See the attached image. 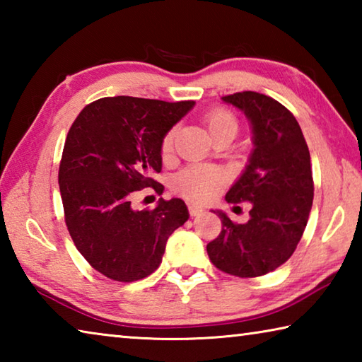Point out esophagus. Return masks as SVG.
I'll use <instances>...</instances> for the list:
<instances>
[{
    "label": "esophagus",
    "instance_id": "34e87169",
    "mask_svg": "<svg viewBox=\"0 0 362 362\" xmlns=\"http://www.w3.org/2000/svg\"><path fill=\"white\" fill-rule=\"evenodd\" d=\"M188 212L192 217H196V216H201V214L204 212V209L198 204H188Z\"/></svg>",
    "mask_w": 362,
    "mask_h": 362
}]
</instances>
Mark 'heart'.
<instances>
[{
    "label": "heart",
    "mask_w": 362,
    "mask_h": 362,
    "mask_svg": "<svg viewBox=\"0 0 362 362\" xmlns=\"http://www.w3.org/2000/svg\"><path fill=\"white\" fill-rule=\"evenodd\" d=\"M204 124L207 131L216 140L220 136L235 137L238 132V121L233 113L225 108H212L204 115ZM177 131L175 127L169 129L161 140V155L168 158L173 155ZM225 183V174L222 170L212 166L194 164L182 169L179 174L174 175L173 185L174 192L182 194L189 201H209L216 196L218 188Z\"/></svg>",
    "instance_id": "b5f03b06"
}]
</instances>
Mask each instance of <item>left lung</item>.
<instances>
[{
	"instance_id": "left-lung-1",
	"label": "left lung",
	"mask_w": 362,
	"mask_h": 362,
	"mask_svg": "<svg viewBox=\"0 0 362 362\" xmlns=\"http://www.w3.org/2000/svg\"><path fill=\"white\" fill-rule=\"evenodd\" d=\"M222 100L247 116L255 146L225 199L247 201L252 209L246 223L214 211L222 231L207 244V255L233 276H263L289 260L308 222L315 194L308 145L296 116L272 97L243 90Z\"/></svg>"
}]
</instances>
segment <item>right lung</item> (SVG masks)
I'll list each match as a JSON object with an SVG mask.
<instances>
[{
	"label": "right lung",
	"mask_w": 362,
	"mask_h": 362,
	"mask_svg": "<svg viewBox=\"0 0 362 362\" xmlns=\"http://www.w3.org/2000/svg\"><path fill=\"white\" fill-rule=\"evenodd\" d=\"M193 100L164 102L103 97L86 105L66 136L59 168L65 223L89 265L113 281L132 283L155 272L168 238L188 220L179 198L136 211L134 196L161 173V140L193 108Z\"/></svg>",
	"instance_id": "add662e5"
}]
</instances>
